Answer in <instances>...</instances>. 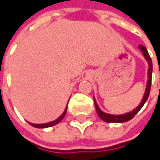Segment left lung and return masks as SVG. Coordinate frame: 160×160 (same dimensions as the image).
Wrapping results in <instances>:
<instances>
[{
    "label": "left lung",
    "instance_id": "8db88e82",
    "mask_svg": "<svg viewBox=\"0 0 160 160\" xmlns=\"http://www.w3.org/2000/svg\"><path fill=\"white\" fill-rule=\"evenodd\" d=\"M139 50L142 52L143 56L145 58V59L147 60L148 62V65H149V68H148V81H147V84H146V89H145V93L143 95V99L141 100L139 106L132 109V111L128 112V113H125V114H120V115H114V114H108V113H106L103 112L98 106V103L94 98V102H95V108H96V111H97V114L99 115V117L107 123H123V122H127L128 120H131L134 117V115L142 108V107L144 106V103L146 102V101L148 100L149 98V95H150V90H151V84H152V59L149 56L148 53V51L147 49L142 46V45H139L138 46Z\"/></svg>",
    "mask_w": 160,
    "mask_h": 160
}]
</instances>
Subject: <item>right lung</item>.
Wrapping results in <instances>:
<instances>
[{
  "instance_id": "right-lung-1",
  "label": "right lung",
  "mask_w": 160,
  "mask_h": 160,
  "mask_svg": "<svg viewBox=\"0 0 160 160\" xmlns=\"http://www.w3.org/2000/svg\"><path fill=\"white\" fill-rule=\"evenodd\" d=\"M66 111H67V107H66V108H65V110H64V112L59 116V117L58 118V119H56L54 121H52V122H49V123H45V124H32V123H28V124H30L32 127H34V128H49V127H52V126H54V125H57V124H58L63 118H64V116L66 115Z\"/></svg>"
}]
</instances>
